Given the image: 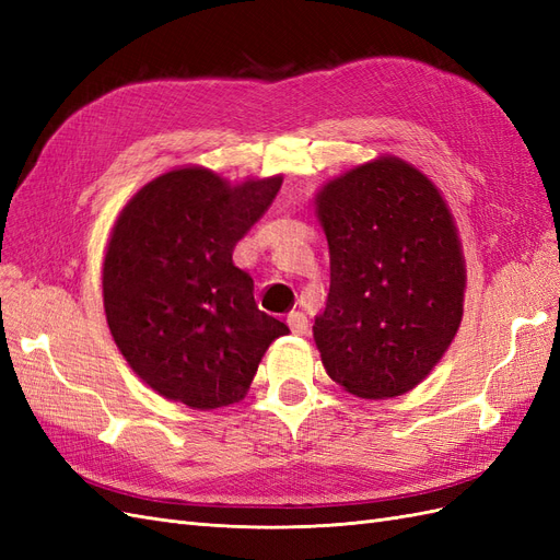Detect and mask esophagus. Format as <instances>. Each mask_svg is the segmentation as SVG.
Here are the masks:
<instances>
[{
  "instance_id": "obj_1",
  "label": "esophagus",
  "mask_w": 560,
  "mask_h": 560,
  "mask_svg": "<svg viewBox=\"0 0 560 560\" xmlns=\"http://www.w3.org/2000/svg\"><path fill=\"white\" fill-rule=\"evenodd\" d=\"M287 325H290L292 334H296V336H303V334L308 331V317L303 315V313H299V311H294V313L287 315Z\"/></svg>"
}]
</instances>
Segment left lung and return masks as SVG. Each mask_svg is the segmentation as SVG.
<instances>
[{
	"instance_id": "left-lung-1",
	"label": "left lung",
	"mask_w": 560,
	"mask_h": 560,
	"mask_svg": "<svg viewBox=\"0 0 560 560\" xmlns=\"http://www.w3.org/2000/svg\"><path fill=\"white\" fill-rule=\"evenodd\" d=\"M331 284L313 338L331 381L362 399L413 389L463 319L467 270L434 182L397 156L329 179L315 196Z\"/></svg>"
}]
</instances>
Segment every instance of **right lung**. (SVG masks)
Listing matches in <instances>:
<instances>
[{"label": "right lung", "mask_w": 560, "mask_h": 560, "mask_svg": "<svg viewBox=\"0 0 560 560\" xmlns=\"http://www.w3.org/2000/svg\"><path fill=\"white\" fill-rule=\"evenodd\" d=\"M282 175L231 184L184 165L144 184L118 214L103 264L114 343L161 397L210 411L241 401L268 346L290 334L254 303L233 247Z\"/></svg>", "instance_id": "add662e5"}]
</instances>
